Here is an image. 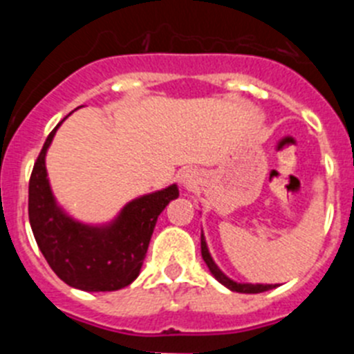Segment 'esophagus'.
I'll use <instances>...</instances> for the list:
<instances>
[{
    "label": "esophagus",
    "instance_id": "1",
    "mask_svg": "<svg viewBox=\"0 0 354 354\" xmlns=\"http://www.w3.org/2000/svg\"><path fill=\"white\" fill-rule=\"evenodd\" d=\"M179 180L186 189H192V187H195V184L198 183V174L193 170H186L183 175H180Z\"/></svg>",
    "mask_w": 354,
    "mask_h": 354
}]
</instances>
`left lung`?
Returning <instances> with one entry per match:
<instances>
[{
    "instance_id": "left-lung-1",
    "label": "left lung",
    "mask_w": 354,
    "mask_h": 354,
    "mask_svg": "<svg viewBox=\"0 0 354 354\" xmlns=\"http://www.w3.org/2000/svg\"><path fill=\"white\" fill-rule=\"evenodd\" d=\"M200 248H202V259L205 261V264H207L209 271L212 273V277L218 280L220 283H223L225 287H228L230 290H234V292H245V294H259V292H264V290H270V289H274L277 286H264V283H237L234 282V280H230V278L227 277V274L223 273V271L216 266V262L212 261L211 253H209V248H207V243H205V237L204 234H202V237H200Z\"/></svg>"
}]
</instances>
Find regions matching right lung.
<instances>
[{"instance_id":"right-lung-1","label":"right lung","mask_w":354,"mask_h":354,"mask_svg":"<svg viewBox=\"0 0 354 354\" xmlns=\"http://www.w3.org/2000/svg\"><path fill=\"white\" fill-rule=\"evenodd\" d=\"M60 124L49 133L31 171L28 189L31 230L51 270L67 286L88 292L118 290L140 274L158 216L170 200L179 196V189L171 184L140 196L102 227L72 220L56 204L46 171V152Z\"/></svg>"}]
</instances>
